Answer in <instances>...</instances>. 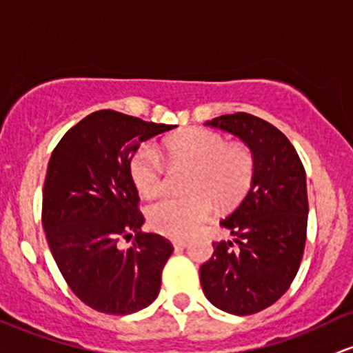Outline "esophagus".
Wrapping results in <instances>:
<instances>
[{
  "label": "esophagus",
  "mask_w": 353,
  "mask_h": 353,
  "mask_svg": "<svg viewBox=\"0 0 353 353\" xmlns=\"http://www.w3.org/2000/svg\"><path fill=\"white\" fill-rule=\"evenodd\" d=\"M188 239H184V238H177V239H172V245H174V248H177V250H179V248H185L188 246Z\"/></svg>",
  "instance_id": "esophagus-1"
}]
</instances>
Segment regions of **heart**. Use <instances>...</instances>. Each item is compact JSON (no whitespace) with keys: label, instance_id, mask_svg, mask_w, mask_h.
Returning <instances> with one entry per match:
<instances>
[{"label":"heart","instance_id":"1","mask_svg":"<svg viewBox=\"0 0 353 353\" xmlns=\"http://www.w3.org/2000/svg\"><path fill=\"white\" fill-rule=\"evenodd\" d=\"M165 154L194 165L188 181V194L169 192L150 204L149 224L157 233L185 238L199 231L219 206H233L241 199L254 170L253 152L245 145H228L223 134L192 129L164 142ZM130 176L144 196H152L165 181V164L152 144L139 147L130 161Z\"/></svg>","mask_w":353,"mask_h":353}]
</instances>
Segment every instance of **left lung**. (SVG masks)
Segmentation results:
<instances>
[{"label": "left lung", "instance_id": "obj_1", "mask_svg": "<svg viewBox=\"0 0 353 353\" xmlns=\"http://www.w3.org/2000/svg\"><path fill=\"white\" fill-rule=\"evenodd\" d=\"M206 125L226 130L250 147L254 170L250 191L221 221L233 241L212 243L201 266V286L214 307L253 315L273 305L295 280L307 241L305 168L283 132L246 112L221 115Z\"/></svg>", "mask_w": 353, "mask_h": 353}]
</instances>
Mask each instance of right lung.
<instances>
[{"label":"right lung","instance_id":"add662e5","mask_svg":"<svg viewBox=\"0 0 353 353\" xmlns=\"http://www.w3.org/2000/svg\"><path fill=\"white\" fill-rule=\"evenodd\" d=\"M176 125L99 110L73 125L50 157L41 223L50 251L73 293L97 312L129 315L149 307L174 248L142 233L144 216L130 176L141 142ZM134 238L130 248L120 239Z\"/></svg>","mask_w":353,"mask_h":353}]
</instances>
